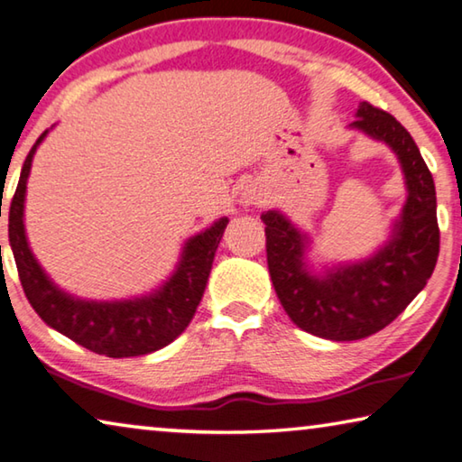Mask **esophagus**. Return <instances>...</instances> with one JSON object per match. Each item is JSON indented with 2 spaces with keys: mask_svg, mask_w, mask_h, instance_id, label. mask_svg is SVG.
I'll return each instance as SVG.
<instances>
[{
  "mask_svg": "<svg viewBox=\"0 0 462 462\" xmlns=\"http://www.w3.org/2000/svg\"><path fill=\"white\" fill-rule=\"evenodd\" d=\"M241 202H244V204L258 202V194H255V190H252V188H245V190L241 192Z\"/></svg>",
  "mask_w": 462,
  "mask_h": 462,
  "instance_id": "obj_1",
  "label": "esophagus"
}]
</instances>
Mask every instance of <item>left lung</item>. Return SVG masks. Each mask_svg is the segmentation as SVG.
<instances>
[{
  "instance_id": "left-lung-1",
  "label": "left lung",
  "mask_w": 462,
  "mask_h": 462,
  "mask_svg": "<svg viewBox=\"0 0 462 462\" xmlns=\"http://www.w3.org/2000/svg\"><path fill=\"white\" fill-rule=\"evenodd\" d=\"M350 128L389 145L402 163L407 199L387 244L366 260L315 272L307 260L311 237L281 210L262 213L270 278L286 315L300 329L334 342L387 328L426 286L440 252L434 178L411 134L368 102H360Z\"/></svg>"
}]
</instances>
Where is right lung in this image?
Masks as SVG:
<instances>
[{
	"label": "right lung",
	"mask_w": 462,
	"mask_h": 462,
	"mask_svg": "<svg viewBox=\"0 0 462 462\" xmlns=\"http://www.w3.org/2000/svg\"><path fill=\"white\" fill-rule=\"evenodd\" d=\"M44 131L30 149L10 207V245L22 289L30 305L49 328L88 350L110 358H131L162 350L188 328L207 289L215 252L229 218L196 233L181 247L176 270L155 291L123 300H89L65 292L51 281L28 245L24 226L26 184Z\"/></svg>",
	"instance_id": "1"
}]
</instances>
